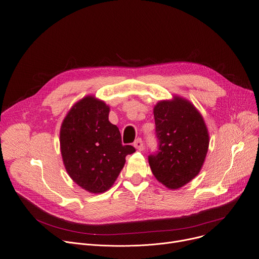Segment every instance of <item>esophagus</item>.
Masks as SVG:
<instances>
[{"label":"esophagus","mask_w":259,"mask_h":259,"mask_svg":"<svg viewBox=\"0 0 259 259\" xmlns=\"http://www.w3.org/2000/svg\"><path fill=\"white\" fill-rule=\"evenodd\" d=\"M134 147L138 150V151H143L144 150V142H143V139L142 138H137L135 142H134Z\"/></svg>","instance_id":"esophagus-1"}]
</instances>
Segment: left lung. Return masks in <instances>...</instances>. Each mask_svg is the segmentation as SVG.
Here are the masks:
<instances>
[{"label": "left lung", "instance_id": "1", "mask_svg": "<svg viewBox=\"0 0 259 259\" xmlns=\"http://www.w3.org/2000/svg\"><path fill=\"white\" fill-rule=\"evenodd\" d=\"M158 151L149 156L155 178L169 189H178L201 169L208 149L203 117L181 97L159 101L154 107Z\"/></svg>", "mask_w": 259, "mask_h": 259}]
</instances>
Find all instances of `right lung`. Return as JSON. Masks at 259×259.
<instances>
[{
	"mask_svg": "<svg viewBox=\"0 0 259 259\" xmlns=\"http://www.w3.org/2000/svg\"><path fill=\"white\" fill-rule=\"evenodd\" d=\"M109 106L93 96L75 103L60 131L63 162L68 175L91 193L108 190L123 169L126 156L135 152L123 146L119 128L108 121Z\"/></svg>",
	"mask_w": 259,
	"mask_h": 259,
	"instance_id": "add662e5",
	"label": "right lung"
}]
</instances>
